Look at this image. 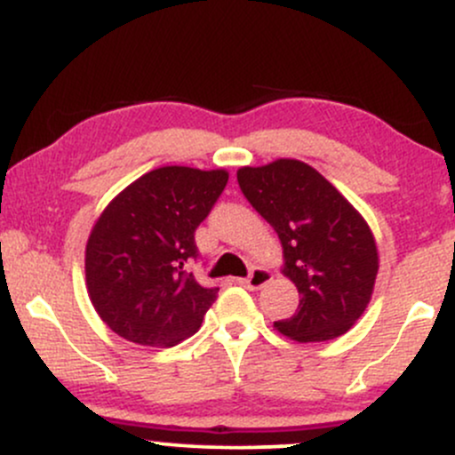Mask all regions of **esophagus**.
I'll return each mask as SVG.
<instances>
[{
	"label": "esophagus",
	"mask_w": 455,
	"mask_h": 455,
	"mask_svg": "<svg viewBox=\"0 0 455 455\" xmlns=\"http://www.w3.org/2000/svg\"><path fill=\"white\" fill-rule=\"evenodd\" d=\"M270 279H273V273H270L268 268H262V267H255L251 273H249V277L241 279V283L244 288L249 290H259L262 285H267Z\"/></svg>",
	"instance_id": "1"
}]
</instances>
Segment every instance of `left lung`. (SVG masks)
Segmentation results:
<instances>
[{"label": "left lung", "mask_w": 455, "mask_h": 455, "mask_svg": "<svg viewBox=\"0 0 455 455\" xmlns=\"http://www.w3.org/2000/svg\"><path fill=\"white\" fill-rule=\"evenodd\" d=\"M236 176L277 232L282 273L300 294L296 314L275 323V331L299 344L344 335L370 305L379 275V247L363 214L303 161L244 165Z\"/></svg>", "instance_id": "obj_1"}]
</instances>
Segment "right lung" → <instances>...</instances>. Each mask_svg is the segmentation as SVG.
I'll return each mask as SVG.
<instances>
[{"instance_id":"obj_1","label":"right lung","mask_w":455,"mask_h":455,"mask_svg":"<svg viewBox=\"0 0 455 455\" xmlns=\"http://www.w3.org/2000/svg\"><path fill=\"white\" fill-rule=\"evenodd\" d=\"M229 173L165 165L122 188L85 243V288L96 314L120 338L172 348L191 338L217 299L187 273L196 229L228 185Z\"/></svg>"}]
</instances>
